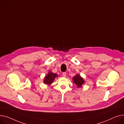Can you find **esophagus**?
<instances>
[{
	"instance_id": "34e87169",
	"label": "esophagus",
	"mask_w": 124,
	"mask_h": 124,
	"mask_svg": "<svg viewBox=\"0 0 124 124\" xmlns=\"http://www.w3.org/2000/svg\"><path fill=\"white\" fill-rule=\"evenodd\" d=\"M62 76H63L64 77H66V76H67L66 72H63V73H62Z\"/></svg>"
}]
</instances>
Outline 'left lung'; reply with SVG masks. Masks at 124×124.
<instances>
[{
  "label": "left lung",
  "instance_id": "obj_1",
  "mask_svg": "<svg viewBox=\"0 0 124 124\" xmlns=\"http://www.w3.org/2000/svg\"><path fill=\"white\" fill-rule=\"evenodd\" d=\"M73 82L77 85L78 88H81L82 85L85 84V81L79 75H77L72 78Z\"/></svg>",
  "mask_w": 124,
  "mask_h": 124
}]
</instances>
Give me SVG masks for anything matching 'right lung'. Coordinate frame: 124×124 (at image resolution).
Listing matches in <instances>:
<instances>
[{"mask_svg":"<svg viewBox=\"0 0 124 124\" xmlns=\"http://www.w3.org/2000/svg\"><path fill=\"white\" fill-rule=\"evenodd\" d=\"M57 77V74L53 73L52 71H49L47 75L45 77L43 83L47 85H50L52 84L55 78Z\"/></svg>","mask_w":124,"mask_h":124,"instance_id":"1","label":"right lung"}]
</instances>
